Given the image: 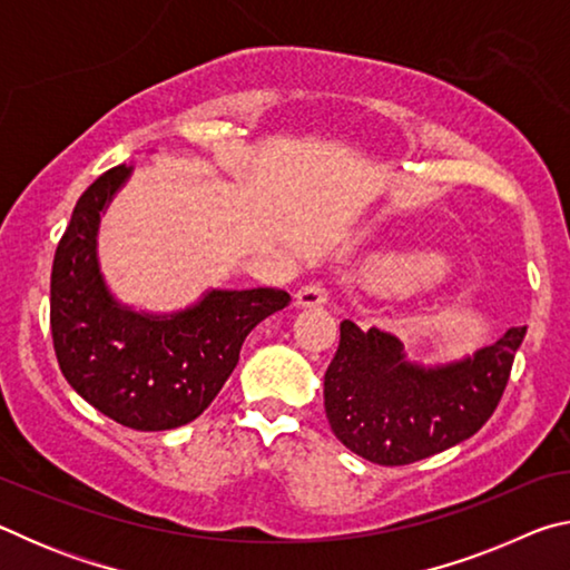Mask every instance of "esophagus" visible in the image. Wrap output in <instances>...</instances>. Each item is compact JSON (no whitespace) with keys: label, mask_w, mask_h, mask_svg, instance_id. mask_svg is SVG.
Segmentation results:
<instances>
[{"label":"esophagus","mask_w":570,"mask_h":570,"mask_svg":"<svg viewBox=\"0 0 570 570\" xmlns=\"http://www.w3.org/2000/svg\"><path fill=\"white\" fill-rule=\"evenodd\" d=\"M326 302H330V292H326V286L322 284H306L296 292V304L298 306H324Z\"/></svg>","instance_id":"obj_1"}]
</instances>
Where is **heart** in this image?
<instances>
[{"label":"heart","instance_id":"obj_1","mask_svg":"<svg viewBox=\"0 0 570 570\" xmlns=\"http://www.w3.org/2000/svg\"><path fill=\"white\" fill-rule=\"evenodd\" d=\"M404 274L412 284H435L442 276L448 274V264L438 256H428V258H417V262L407 264Z\"/></svg>","mask_w":570,"mask_h":570}]
</instances>
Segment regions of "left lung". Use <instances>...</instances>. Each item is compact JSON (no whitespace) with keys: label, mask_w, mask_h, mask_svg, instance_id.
I'll return each instance as SVG.
<instances>
[{"label":"left lung","mask_w":570,"mask_h":570,"mask_svg":"<svg viewBox=\"0 0 570 570\" xmlns=\"http://www.w3.org/2000/svg\"><path fill=\"white\" fill-rule=\"evenodd\" d=\"M525 326L442 366L404 360L397 336L344 320L324 374V410L342 445L377 465H410L468 440L495 412Z\"/></svg>","instance_id":"left-lung-1"}]
</instances>
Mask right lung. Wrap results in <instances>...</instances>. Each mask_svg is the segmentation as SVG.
<instances>
[{
    "mask_svg": "<svg viewBox=\"0 0 570 570\" xmlns=\"http://www.w3.org/2000/svg\"><path fill=\"white\" fill-rule=\"evenodd\" d=\"M130 170L110 168L77 200L55 250L50 326L65 380L85 402L130 430L160 432L193 422L216 400L248 332L292 296L282 288L208 292L170 316L115 302L95 238Z\"/></svg>",
    "mask_w": 570,
    "mask_h": 570,
    "instance_id": "1",
    "label": "right lung"
}]
</instances>
